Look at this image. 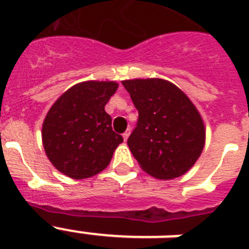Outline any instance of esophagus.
Here are the masks:
<instances>
[{"mask_svg": "<svg viewBox=\"0 0 249 249\" xmlns=\"http://www.w3.org/2000/svg\"><path fill=\"white\" fill-rule=\"evenodd\" d=\"M129 136H130V129H128V130H126V132L123 133V138H124V141L128 140Z\"/></svg>", "mask_w": 249, "mask_h": 249, "instance_id": "obj_1", "label": "esophagus"}]
</instances>
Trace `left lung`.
<instances>
[{"mask_svg": "<svg viewBox=\"0 0 249 249\" xmlns=\"http://www.w3.org/2000/svg\"><path fill=\"white\" fill-rule=\"evenodd\" d=\"M123 85L138 109L128 146L141 168L159 179L185 174L205 143L204 123L196 107L166 80H125Z\"/></svg>", "mask_w": 249, "mask_h": 249, "instance_id": "1", "label": "left lung"}]
</instances>
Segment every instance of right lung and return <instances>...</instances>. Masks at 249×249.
Instances as JSON below:
<instances>
[{"label":"right lung","instance_id":"right-lung-1","mask_svg":"<svg viewBox=\"0 0 249 249\" xmlns=\"http://www.w3.org/2000/svg\"><path fill=\"white\" fill-rule=\"evenodd\" d=\"M117 86L115 81L76 84L49 109L42 124V143L46 156L60 173L84 179L109 164L123 142L105 111Z\"/></svg>","mask_w":249,"mask_h":249}]
</instances>
